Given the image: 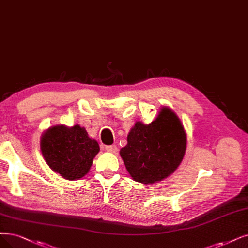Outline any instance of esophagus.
<instances>
[{"mask_svg":"<svg viewBox=\"0 0 248 248\" xmlns=\"http://www.w3.org/2000/svg\"><path fill=\"white\" fill-rule=\"evenodd\" d=\"M106 151L108 152H111V153H116L117 151V147L115 145H109V146H106Z\"/></svg>","mask_w":248,"mask_h":248,"instance_id":"esophagus-1","label":"esophagus"}]
</instances>
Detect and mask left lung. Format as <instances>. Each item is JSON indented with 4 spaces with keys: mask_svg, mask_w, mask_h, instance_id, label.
I'll use <instances>...</instances> for the list:
<instances>
[{
    "mask_svg": "<svg viewBox=\"0 0 248 248\" xmlns=\"http://www.w3.org/2000/svg\"><path fill=\"white\" fill-rule=\"evenodd\" d=\"M186 144V133L179 117L163 107L151 124L136 123L127 135L126 146L119 153L136 182L153 184L177 170Z\"/></svg>",
    "mask_w": 248,
    "mask_h": 248,
    "instance_id": "obj_1",
    "label": "left lung"
}]
</instances>
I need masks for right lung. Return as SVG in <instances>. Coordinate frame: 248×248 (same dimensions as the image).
Instances as JSON below:
<instances>
[{
	"instance_id": "add662e5",
	"label": "right lung",
	"mask_w": 248,
	"mask_h": 248,
	"mask_svg": "<svg viewBox=\"0 0 248 248\" xmlns=\"http://www.w3.org/2000/svg\"><path fill=\"white\" fill-rule=\"evenodd\" d=\"M41 150L48 166L66 180H78L89 172L100 148L79 125H56L46 131Z\"/></svg>"
}]
</instances>
